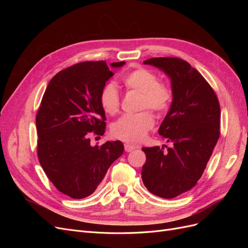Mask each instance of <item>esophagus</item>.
Wrapping results in <instances>:
<instances>
[{
  "instance_id": "obj_1",
  "label": "esophagus",
  "mask_w": 248,
  "mask_h": 248,
  "mask_svg": "<svg viewBox=\"0 0 248 248\" xmlns=\"http://www.w3.org/2000/svg\"><path fill=\"white\" fill-rule=\"evenodd\" d=\"M124 148H125V151H126V152H131L132 150L137 149V148H139V147H138V146H134V145H130V144H125Z\"/></svg>"
}]
</instances>
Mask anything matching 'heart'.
Returning <instances> with one entry per match:
<instances>
[{
  "label": "heart",
  "instance_id": "b5f03b06",
  "mask_svg": "<svg viewBox=\"0 0 248 248\" xmlns=\"http://www.w3.org/2000/svg\"><path fill=\"white\" fill-rule=\"evenodd\" d=\"M123 84L128 90L140 92V109L150 108L158 112L167 111L172 100L170 88L158 81L156 74L144 67L133 69L123 77ZM120 94L112 82H108L101 89L99 102L108 115H115L120 108ZM154 126V118L149 110L136 114H126L116 121L111 127L115 138L129 142H140Z\"/></svg>",
  "mask_w": 248,
  "mask_h": 248
}]
</instances>
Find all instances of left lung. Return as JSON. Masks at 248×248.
Segmentation results:
<instances>
[{"mask_svg":"<svg viewBox=\"0 0 248 248\" xmlns=\"http://www.w3.org/2000/svg\"><path fill=\"white\" fill-rule=\"evenodd\" d=\"M144 64L169 76L172 101L158 133L171 148H142L141 179L157 197L172 199L198 183L220 136V107L214 90L191 65L179 58H151ZM167 148V146H166Z\"/></svg>","mask_w":248,"mask_h":248,"instance_id":"left-lung-1","label":"left lung"}]
</instances>
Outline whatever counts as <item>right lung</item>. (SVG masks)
<instances>
[{
    "label": "right lung",
    "mask_w": 248,
    "mask_h": 248,
    "mask_svg": "<svg viewBox=\"0 0 248 248\" xmlns=\"http://www.w3.org/2000/svg\"><path fill=\"white\" fill-rule=\"evenodd\" d=\"M112 76L106 61L72 65L50 79L37 111L39 162L56 188L72 199L92 194L124 152L120 140L92 147L89 139L92 132L103 136L106 131L99 94Z\"/></svg>",
    "instance_id": "obj_1"
}]
</instances>
